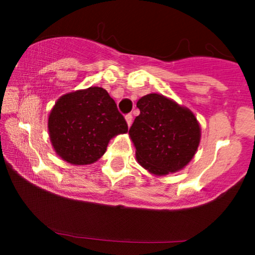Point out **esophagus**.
<instances>
[{
  "mask_svg": "<svg viewBox=\"0 0 255 255\" xmlns=\"http://www.w3.org/2000/svg\"><path fill=\"white\" fill-rule=\"evenodd\" d=\"M126 121H127L128 127H130V125H132V122H133V116L130 115V113H128V115H126Z\"/></svg>",
  "mask_w": 255,
  "mask_h": 255,
  "instance_id": "obj_1",
  "label": "esophagus"
}]
</instances>
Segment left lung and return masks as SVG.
<instances>
[{
  "label": "left lung",
  "mask_w": 255,
  "mask_h": 255,
  "mask_svg": "<svg viewBox=\"0 0 255 255\" xmlns=\"http://www.w3.org/2000/svg\"><path fill=\"white\" fill-rule=\"evenodd\" d=\"M137 107L140 113L129 135L138 163L155 175L175 173L187 165L201 137L194 113L158 94L143 96Z\"/></svg>",
  "instance_id": "8db88e82"
}]
</instances>
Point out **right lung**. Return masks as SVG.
I'll list each match as a JSON object with an SVG mask.
<instances>
[{
  "label": "right lung",
  "mask_w": 255,
  "mask_h": 255,
  "mask_svg": "<svg viewBox=\"0 0 255 255\" xmlns=\"http://www.w3.org/2000/svg\"><path fill=\"white\" fill-rule=\"evenodd\" d=\"M49 135L56 154L75 165L99 160L115 135L128 125L115 100L102 87H89L61 96L48 121Z\"/></svg>",
  "instance_id": "add662e5"
}]
</instances>
